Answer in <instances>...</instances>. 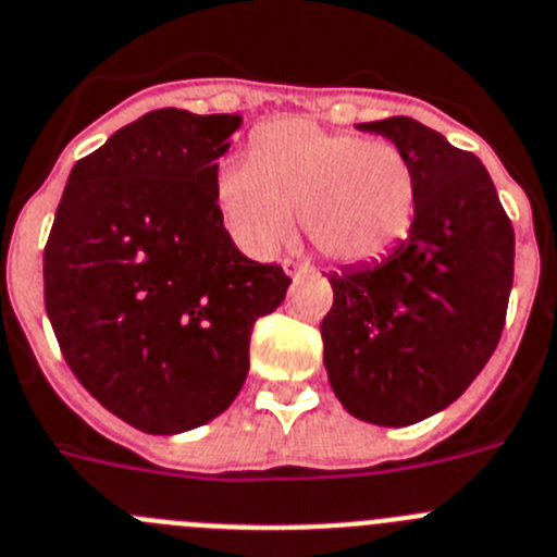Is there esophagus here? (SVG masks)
Masks as SVG:
<instances>
[{
	"label": "esophagus",
	"mask_w": 557,
	"mask_h": 557,
	"mask_svg": "<svg viewBox=\"0 0 557 557\" xmlns=\"http://www.w3.org/2000/svg\"><path fill=\"white\" fill-rule=\"evenodd\" d=\"M283 272L288 274V277L297 280V277H302V274H310V272H313V269H310L308 263H294V260H285Z\"/></svg>",
	"instance_id": "34e87169"
}]
</instances>
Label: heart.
Masks as SVG:
<instances>
[{
  "label": "heart",
  "mask_w": 557,
  "mask_h": 557,
  "mask_svg": "<svg viewBox=\"0 0 557 557\" xmlns=\"http://www.w3.org/2000/svg\"><path fill=\"white\" fill-rule=\"evenodd\" d=\"M216 199L249 255L277 252L299 210L305 235L324 258L366 263L408 235L416 172L397 144L288 116L255 133L252 160H224Z\"/></svg>",
  "instance_id": "obj_1"
}]
</instances>
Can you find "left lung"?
Here are the masks:
<instances>
[{
    "label": "left lung",
    "mask_w": 557,
    "mask_h": 557,
    "mask_svg": "<svg viewBox=\"0 0 557 557\" xmlns=\"http://www.w3.org/2000/svg\"><path fill=\"white\" fill-rule=\"evenodd\" d=\"M358 129L408 154L416 213L385 258L327 277L324 369L355 419L405 428L453 405L497 349L513 285V227L478 154L408 116Z\"/></svg>",
    "instance_id": "1"
}]
</instances>
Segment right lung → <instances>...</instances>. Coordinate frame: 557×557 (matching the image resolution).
I'll return each instance as SVG.
<instances>
[{
  "label": "right lung",
  "mask_w": 557,
  "mask_h": 557,
  "mask_svg": "<svg viewBox=\"0 0 557 557\" xmlns=\"http://www.w3.org/2000/svg\"><path fill=\"white\" fill-rule=\"evenodd\" d=\"M242 116L163 108L77 160L44 249L60 352L102 408L174 435L230 408L290 280L242 255L216 199Z\"/></svg>",
  "instance_id": "right-lung-1"
}]
</instances>
